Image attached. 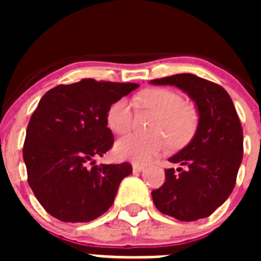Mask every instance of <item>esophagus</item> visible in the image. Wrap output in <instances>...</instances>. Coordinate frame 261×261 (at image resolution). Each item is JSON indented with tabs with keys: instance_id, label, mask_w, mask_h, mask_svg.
I'll return each instance as SVG.
<instances>
[{
	"instance_id": "1",
	"label": "esophagus",
	"mask_w": 261,
	"mask_h": 261,
	"mask_svg": "<svg viewBox=\"0 0 261 261\" xmlns=\"http://www.w3.org/2000/svg\"><path fill=\"white\" fill-rule=\"evenodd\" d=\"M145 170V166L137 165V163H133V172H141Z\"/></svg>"
}]
</instances>
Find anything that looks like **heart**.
Here are the masks:
<instances>
[{
  "mask_svg": "<svg viewBox=\"0 0 261 261\" xmlns=\"http://www.w3.org/2000/svg\"><path fill=\"white\" fill-rule=\"evenodd\" d=\"M138 107L155 112L151 123V135H128L115 144V155L136 163L150 162L167 147V138L174 146H183L195 136L199 116L193 107L183 103V98L168 89H149L136 98ZM132 107L125 98L110 106L106 115L108 128L116 135L128 132L132 125Z\"/></svg>",
  "mask_w": 261,
  "mask_h": 261,
  "instance_id": "heart-1",
  "label": "heart"
}]
</instances>
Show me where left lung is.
<instances>
[{"instance_id":"1","label":"left lung","mask_w":261,"mask_h":261,"mask_svg":"<svg viewBox=\"0 0 261 261\" xmlns=\"http://www.w3.org/2000/svg\"><path fill=\"white\" fill-rule=\"evenodd\" d=\"M186 91L199 111L192 141L168 159L166 181L151 192L161 213L179 221L209 217L232 192L243 158V129L232 100L220 85L195 74H175L150 81Z\"/></svg>"}]
</instances>
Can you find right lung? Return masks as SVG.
<instances>
[{"label": "right lung", "mask_w": 261, "mask_h": 261, "mask_svg": "<svg viewBox=\"0 0 261 261\" xmlns=\"http://www.w3.org/2000/svg\"><path fill=\"white\" fill-rule=\"evenodd\" d=\"M85 78L53 87L27 125L23 159L27 181L41 206L62 222H90L111 208L132 165H100L114 145L106 115L110 106L137 89Z\"/></svg>", "instance_id": "obj_1"}]
</instances>
